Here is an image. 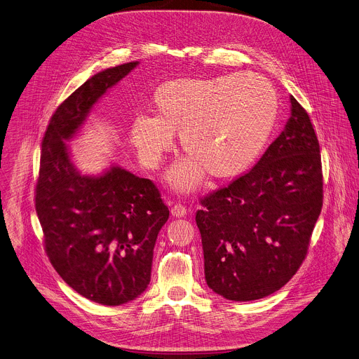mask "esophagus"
I'll use <instances>...</instances> for the list:
<instances>
[{
  "label": "esophagus",
  "mask_w": 359,
  "mask_h": 359,
  "mask_svg": "<svg viewBox=\"0 0 359 359\" xmlns=\"http://www.w3.org/2000/svg\"><path fill=\"white\" fill-rule=\"evenodd\" d=\"M171 215L174 217H182L187 215V208L181 203H174L172 208H171Z\"/></svg>",
  "instance_id": "obj_1"
}]
</instances>
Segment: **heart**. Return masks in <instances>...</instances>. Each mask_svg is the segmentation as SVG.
<instances>
[{
  "mask_svg": "<svg viewBox=\"0 0 359 359\" xmlns=\"http://www.w3.org/2000/svg\"><path fill=\"white\" fill-rule=\"evenodd\" d=\"M154 116L136 115L130 143L147 168H157L174 147L187 153L170 172L178 189H192L205 172L217 180L244 172L262 153L273 130L279 101L272 84L254 73L178 79L151 98Z\"/></svg>",
  "mask_w": 359,
  "mask_h": 359,
  "instance_id": "b5f03b06",
  "label": "heart"
}]
</instances>
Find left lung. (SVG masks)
<instances>
[{
    "instance_id": "obj_1",
    "label": "left lung",
    "mask_w": 359,
    "mask_h": 359,
    "mask_svg": "<svg viewBox=\"0 0 359 359\" xmlns=\"http://www.w3.org/2000/svg\"><path fill=\"white\" fill-rule=\"evenodd\" d=\"M283 132L245 174L199 199L205 279L217 294L257 300L280 289L306 258L323 206L320 144L290 97Z\"/></svg>"
}]
</instances>
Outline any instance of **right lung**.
Instances as JSON below:
<instances>
[{
    "mask_svg": "<svg viewBox=\"0 0 359 359\" xmlns=\"http://www.w3.org/2000/svg\"><path fill=\"white\" fill-rule=\"evenodd\" d=\"M137 65L93 76L57 107L42 140L35 189L53 268L77 293L107 306L123 304L146 290L154 244L170 210L153 181L121 167L101 177L81 175L65 140L74 136L107 90Z\"/></svg>",
    "mask_w": 359,
    "mask_h": 359,
    "instance_id": "obj_1",
    "label": "right lung"
}]
</instances>
